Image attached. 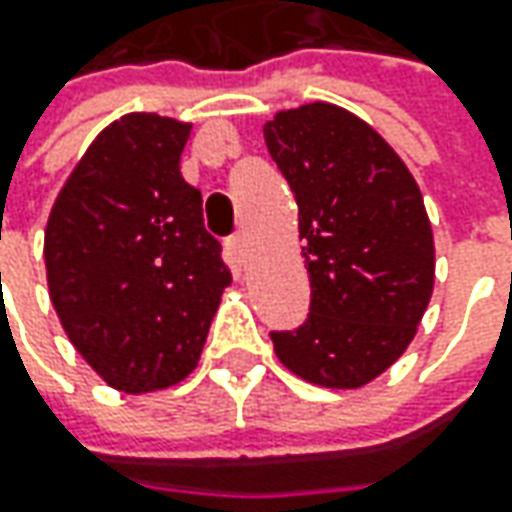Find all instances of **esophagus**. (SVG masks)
<instances>
[{"instance_id": "esophagus-1", "label": "esophagus", "mask_w": 512, "mask_h": 512, "mask_svg": "<svg viewBox=\"0 0 512 512\" xmlns=\"http://www.w3.org/2000/svg\"><path fill=\"white\" fill-rule=\"evenodd\" d=\"M227 253H230V259H233L236 265H245L247 262V239L242 230H239L236 236L227 239Z\"/></svg>"}]
</instances>
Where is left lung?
<instances>
[{
	"label": "left lung",
	"instance_id": "8db88e82",
	"mask_svg": "<svg viewBox=\"0 0 512 512\" xmlns=\"http://www.w3.org/2000/svg\"><path fill=\"white\" fill-rule=\"evenodd\" d=\"M265 142L299 205L310 316L270 333L299 379L356 390L413 342L433 296L436 247L422 190L356 113L310 102L265 122Z\"/></svg>",
	"mask_w": 512,
	"mask_h": 512
}]
</instances>
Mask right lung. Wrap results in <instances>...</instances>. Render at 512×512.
Wrapping results in <instances>:
<instances>
[{
    "label": "right lung",
    "mask_w": 512,
    "mask_h": 512,
    "mask_svg": "<svg viewBox=\"0 0 512 512\" xmlns=\"http://www.w3.org/2000/svg\"><path fill=\"white\" fill-rule=\"evenodd\" d=\"M190 122L128 113L70 170L45 227L53 310L79 356L122 393H153L199 364L230 285L182 179Z\"/></svg>",
    "instance_id": "1"
}]
</instances>
